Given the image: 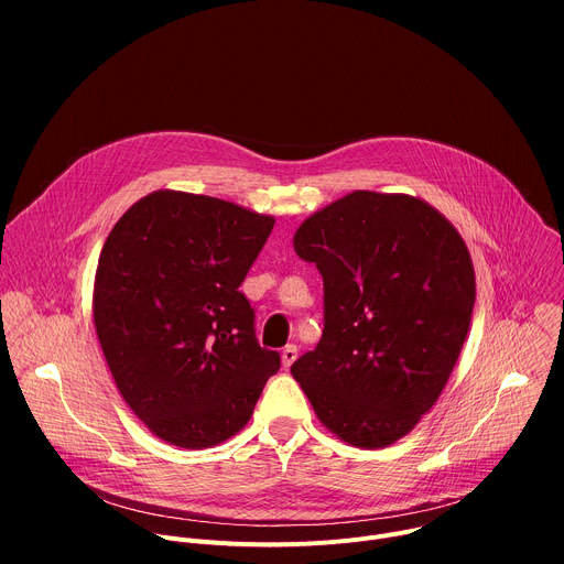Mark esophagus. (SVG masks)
Segmentation results:
<instances>
[{
  "mask_svg": "<svg viewBox=\"0 0 564 564\" xmlns=\"http://www.w3.org/2000/svg\"><path fill=\"white\" fill-rule=\"evenodd\" d=\"M294 359H296V346H292V344H290V346H285V348H283V352H281V361H283V366H285V368H290V366L294 364Z\"/></svg>",
  "mask_w": 564,
  "mask_h": 564,
  "instance_id": "esophagus-1",
  "label": "esophagus"
}]
</instances>
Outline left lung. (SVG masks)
Instances as JSON below:
<instances>
[{"instance_id":"obj_1","label":"left lung","mask_w":564,"mask_h":564,"mask_svg":"<svg viewBox=\"0 0 564 564\" xmlns=\"http://www.w3.org/2000/svg\"><path fill=\"white\" fill-rule=\"evenodd\" d=\"M294 252L324 276V337L290 372L357 448L409 435L462 352L475 270L453 223L409 194L357 189L307 216Z\"/></svg>"}]
</instances>
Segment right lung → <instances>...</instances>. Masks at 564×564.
<instances>
[{
  "label": "right lung",
  "mask_w": 564,
  "mask_h": 564,
  "mask_svg": "<svg viewBox=\"0 0 564 564\" xmlns=\"http://www.w3.org/2000/svg\"><path fill=\"white\" fill-rule=\"evenodd\" d=\"M274 216L229 200L158 189L113 225L94 283V324L135 417L189 451L243 429L281 368L254 337L238 292Z\"/></svg>",
  "instance_id": "obj_1"
}]
</instances>
